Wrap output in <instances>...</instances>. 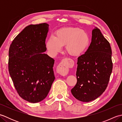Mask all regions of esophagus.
I'll return each instance as SVG.
<instances>
[{
	"label": "esophagus",
	"instance_id": "1",
	"mask_svg": "<svg viewBox=\"0 0 122 122\" xmlns=\"http://www.w3.org/2000/svg\"><path fill=\"white\" fill-rule=\"evenodd\" d=\"M69 61L68 60H64L57 66L56 72L62 76H65L69 72Z\"/></svg>",
	"mask_w": 122,
	"mask_h": 122
}]
</instances>
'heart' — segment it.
<instances>
[{
    "mask_svg": "<svg viewBox=\"0 0 122 122\" xmlns=\"http://www.w3.org/2000/svg\"><path fill=\"white\" fill-rule=\"evenodd\" d=\"M90 43V36L85 31L77 27H68L57 31L55 37L51 36L46 41V47L49 52L54 54L66 46L70 55L79 56L86 50Z\"/></svg>",
    "mask_w": 122,
    "mask_h": 122,
    "instance_id": "b5f03b06",
    "label": "heart"
}]
</instances>
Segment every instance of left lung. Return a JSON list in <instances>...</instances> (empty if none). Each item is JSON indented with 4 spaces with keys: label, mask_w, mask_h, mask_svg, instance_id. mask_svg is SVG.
Returning a JSON list of instances; mask_svg holds the SVG:
<instances>
[{
    "label": "left lung",
    "mask_w": 122,
    "mask_h": 122,
    "mask_svg": "<svg viewBox=\"0 0 122 122\" xmlns=\"http://www.w3.org/2000/svg\"><path fill=\"white\" fill-rule=\"evenodd\" d=\"M92 35L89 48L77 58V82L71 91L75 98L84 102L95 100L105 91L113 69L109 42L97 27Z\"/></svg>",
    "instance_id": "1"
}]
</instances>
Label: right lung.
Returning <instances> with one entry per match:
<instances>
[{
    "label": "right lung",
    "mask_w": 122,
    "mask_h": 122,
    "mask_svg": "<svg viewBox=\"0 0 122 122\" xmlns=\"http://www.w3.org/2000/svg\"><path fill=\"white\" fill-rule=\"evenodd\" d=\"M49 25H30L19 33L10 45L8 69L18 94L30 103L46 97L55 76L54 60L45 52Z\"/></svg>",
    "instance_id": "add662e5"
}]
</instances>
